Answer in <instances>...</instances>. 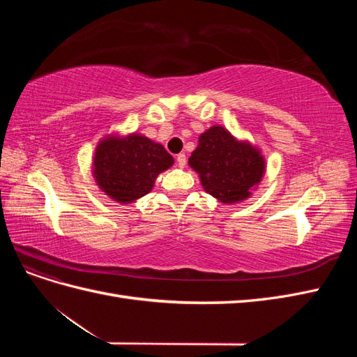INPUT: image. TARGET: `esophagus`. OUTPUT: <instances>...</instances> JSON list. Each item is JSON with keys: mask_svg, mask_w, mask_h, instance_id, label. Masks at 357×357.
I'll return each instance as SVG.
<instances>
[{"mask_svg": "<svg viewBox=\"0 0 357 357\" xmlns=\"http://www.w3.org/2000/svg\"><path fill=\"white\" fill-rule=\"evenodd\" d=\"M177 165L180 168H185V165H186V155L185 153L177 155Z\"/></svg>", "mask_w": 357, "mask_h": 357, "instance_id": "obj_1", "label": "esophagus"}]
</instances>
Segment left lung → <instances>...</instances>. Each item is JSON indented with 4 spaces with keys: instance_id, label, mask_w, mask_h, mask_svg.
<instances>
[{
    "instance_id": "1",
    "label": "left lung",
    "mask_w": 357,
    "mask_h": 357,
    "mask_svg": "<svg viewBox=\"0 0 357 357\" xmlns=\"http://www.w3.org/2000/svg\"><path fill=\"white\" fill-rule=\"evenodd\" d=\"M189 165L199 174L204 190L223 204H235L250 197V189L259 185L265 174L261 150L248 142H240L219 125L199 135Z\"/></svg>"
}]
</instances>
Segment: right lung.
Masks as SVG:
<instances>
[{"instance_id":"right-lung-1","label":"right lung","mask_w":357,"mask_h":357,"mask_svg":"<svg viewBox=\"0 0 357 357\" xmlns=\"http://www.w3.org/2000/svg\"><path fill=\"white\" fill-rule=\"evenodd\" d=\"M172 164L174 159L164 146L134 132L102 138L95 150L92 172L105 195L131 204L147 195L156 177Z\"/></svg>"}]
</instances>
